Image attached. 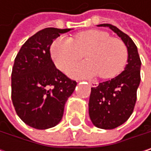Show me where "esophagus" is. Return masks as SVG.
Segmentation results:
<instances>
[{
  "label": "esophagus",
  "instance_id": "1",
  "mask_svg": "<svg viewBox=\"0 0 151 151\" xmlns=\"http://www.w3.org/2000/svg\"><path fill=\"white\" fill-rule=\"evenodd\" d=\"M89 85H90L92 87H96V86H98L99 83H98L97 81H89Z\"/></svg>",
  "mask_w": 151,
  "mask_h": 151
}]
</instances>
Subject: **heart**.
Wrapping results in <instances>:
<instances>
[{
	"mask_svg": "<svg viewBox=\"0 0 151 151\" xmlns=\"http://www.w3.org/2000/svg\"><path fill=\"white\" fill-rule=\"evenodd\" d=\"M50 52L56 66L62 71L86 54L87 60L73 65L68 73L74 77L99 74L102 78L120 74L126 66L129 56L128 48L122 40L100 29L79 32L73 39L58 37L52 43Z\"/></svg>",
	"mask_w": 151,
	"mask_h": 151,
	"instance_id": "obj_1",
	"label": "heart"
}]
</instances>
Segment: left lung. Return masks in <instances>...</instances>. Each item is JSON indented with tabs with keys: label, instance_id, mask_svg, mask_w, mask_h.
Returning a JSON list of instances; mask_svg holds the SVG:
<instances>
[{
	"label": "left lung",
	"instance_id": "8db88e82",
	"mask_svg": "<svg viewBox=\"0 0 151 151\" xmlns=\"http://www.w3.org/2000/svg\"><path fill=\"white\" fill-rule=\"evenodd\" d=\"M100 27H109L115 32L128 48V65L117 77L100 83L91 88L89 116L97 128L115 129L132 114L136 102V92L141 81V59L133 40L112 24L103 23Z\"/></svg>",
	"mask_w": 151,
	"mask_h": 151
}]
</instances>
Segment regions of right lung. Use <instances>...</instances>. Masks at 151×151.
Listing matches in <instances>:
<instances>
[{"label": "right lung", "mask_w": 151, "mask_h": 151, "mask_svg": "<svg viewBox=\"0 0 151 151\" xmlns=\"http://www.w3.org/2000/svg\"><path fill=\"white\" fill-rule=\"evenodd\" d=\"M71 29L46 28L30 37L20 49L11 73V98L15 112L27 125L46 129L59 123L65 104L77 85L56 68L50 45Z\"/></svg>", "instance_id": "1"}]
</instances>
